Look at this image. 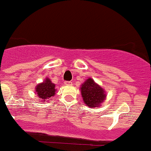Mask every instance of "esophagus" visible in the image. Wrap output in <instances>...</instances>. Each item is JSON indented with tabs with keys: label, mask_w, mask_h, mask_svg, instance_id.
I'll return each mask as SVG.
<instances>
[{
	"label": "esophagus",
	"mask_w": 151,
	"mask_h": 151,
	"mask_svg": "<svg viewBox=\"0 0 151 151\" xmlns=\"http://www.w3.org/2000/svg\"><path fill=\"white\" fill-rule=\"evenodd\" d=\"M64 83L65 86H72V85H73V83L70 82V81H65Z\"/></svg>",
	"instance_id": "34e87169"
}]
</instances>
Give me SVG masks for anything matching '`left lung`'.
I'll return each instance as SVG.
<instances>
[{
	"instance_id": "8db88e82",
	"label": "left lung",
	"mask_w": 151,
	"mask_h": 151,
	"mask_svg": "<svg viewBox=\"0 0 151 151\" xmlns=\"http://www.w3.org/2000/svg\"><path fill=\"white\" fill-rule=\"evenodd\" d=\"M81 93L85 104L91 108L100 106L106 98L103 89L95 83L92 78H88L81 87Z\"/></svg>"
}]
</instances>
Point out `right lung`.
Listing matches in <instances>:
<instances>
[{"label": "right lung", "instance_id": "right-lung-1", "mask_svg": "<svg viewBox=\"0 0 151 151\" xmlns=\"http://www.w3.org/2000/svg\"><path fill=\"white\" fill-rule=\"evenodd\" d=\"M55 84L52 83L49 78H46L45 82L39 84L36 87V93L40 97V100H45L55 94Z\"/></svg>", "mask_w": 151, "mask_h": 151}]
</instances>
